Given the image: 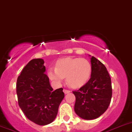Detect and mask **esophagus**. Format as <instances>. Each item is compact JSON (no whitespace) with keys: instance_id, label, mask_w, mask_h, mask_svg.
Listing matches in <instances>:
<instances>
[{"instance_id":"esophagus-1","label":"esophagus","mask_w":132,"mask_h":132,"mask_svg":"<svg viewBox=\"0 0 132 132\" xmlns=\"http://www.w3.org/2000/svg\"><path fill=\"white\" fill-rule=\"evenodd\" d=\"M63 92L64 93V94H68V93H70L71 91H69V90H67V89H64Z\"/></svg>"}]
</instances>
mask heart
<instances>
[{
	"instance_id": "1",
	"label": "heart",
	"mask_w": 132,
	"mask_h": 132,
	"mask_svg": "<svg viewBox=\"0 0 132 132\" xmlns=\"http://www.w3.org/2000/svg\"><path fill=\"white\" fill-rule=\"evenodd\" d=\"M91 70V63L86 59L67 57L59 60L55 68H49L48 76L57 85H61L66 77V82L70 87L78 88L88 82Z\"/></svg>"
}]
</instances>
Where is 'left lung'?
I'll return each mask as SVG.
<instances>
[{"instance_id":"1","label":"left lung","mask_w":132,"mask_h":132,"mask_svg":"<svg viewBox=\"0 0 132 132\" xmlns=\"http://www.w3.org/2000/svg\"><path fill=\"white\" fill-rule=\"evenodd\" d=\"M91 74L88 82L78 91L74 110L84 119L98 118L107 110L112 98L111 78L107 68L99 60L91 56Z\"/></svg>"}]
</instances>
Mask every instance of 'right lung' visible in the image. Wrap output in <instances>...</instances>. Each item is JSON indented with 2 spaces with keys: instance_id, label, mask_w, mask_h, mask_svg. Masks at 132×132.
Segmentation results:
<instances>
[{
  "instance_id": "add662e5",
  "label": "right lung",
  "mask_w": 132,
  "mask_h": 132,
  "mask_svg": "<svg viewBox=\"0 0 132 132\" xmlns=\"http://www.w3.org/2000/svg\"><path fill=\"white\" fill-rule=\"evenodd\" d=\"M44 63L42 59L29 61L16 82V94L21 110L29 120L42 126L54 121L64 97L62 88L53 91L45 74Z\"/></svg>"
}]
</instances>
